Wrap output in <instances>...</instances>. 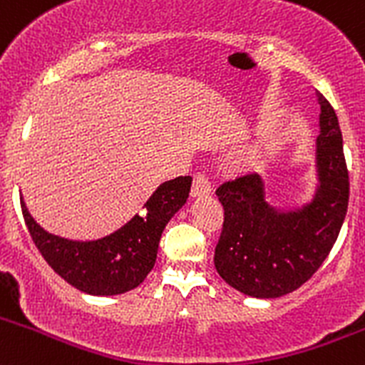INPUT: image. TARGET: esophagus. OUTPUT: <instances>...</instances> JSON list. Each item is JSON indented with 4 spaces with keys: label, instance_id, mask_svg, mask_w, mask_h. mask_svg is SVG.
Segmentation results:
<instances>
[{
    "label": "esophagus",
    "instance_id": "esophagus-1",
    "mask_svg": "<svg viewBox=\"0 0 365 365\" xmlns=\"http://www.w3.org/2000/svg\"><path fill=\"white\" fill-rule=\"evenodd\" d=\"M212 187H210V182H208V178L205 175H201V173H197L196 176H194V182H192V190H190V194H192L194 197H200V196H207V194H210Z\"/></svg>",
    "mask_w": 365,
    "mask_h": 365
}]
</instances>
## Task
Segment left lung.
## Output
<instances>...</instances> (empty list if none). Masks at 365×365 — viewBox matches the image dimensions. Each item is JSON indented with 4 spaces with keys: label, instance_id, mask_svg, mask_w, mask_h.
<instances>
[{
    "label": "left lung",
    "instance_id": "1",
    "mask_svg": "<svg viewBox=\"0 0 365 365\" xmlns=\"http://www.w3.org/2000/svg\"><path fill=\"white\" fill-rule=\"evenodd\" d=\"M316 96L321 107L317 183L309 203L274 207L257 173L237 176L215 190L225 208L215 269L226 284L251 298H280L302 287L328 257L344 222L349 176L341 126L327 98Z\"/></svg>",
    "mask_w": 365,
    "mask_h": 365
}]
</instances>
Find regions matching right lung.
<instances>
[{
    "label": "right lung",
    "mask_w": 365,
    "mask_h": 365,
    "mask_svg": "<svg viewBox=\"0 0 365 365\" xmlns=\"http://www.w3.org/2000/svg\"><path fill=\"white\" fill-rule=\"evenodd\" d=\"M192 178L178 176L160 183L135 214L115 232L94 240H73L49 233L31 217L21 197L24 222L35 246L56 274L91 296H115L144 282L157 260L165 225L185 205Z\"/></svg>",
    "instance_id": "obj_1"
}]
</instances>
